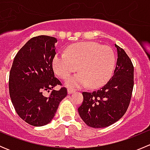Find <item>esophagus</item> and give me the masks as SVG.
Listing matches in <instances>:
<instances>
[{
	"mask_svg": "<svg viewBox=\"0 0 150 150\" xmlns=\"http://www.w3.org/2000/svg\"><path fill=\"white\" fill-rule=\"evenodd\" d=\"M67 92H68V93H74V92H75V89H72V88H68Z\"/></svg>",
	"mask_w": 150,
	"mask_h": 150,
	"instance_id": "obj_1",
	"label": "esophagus"
}]
</instances>
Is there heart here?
<instances>
[{"mask_svg": "<svg viewBox=\"0 0 150 150\" xmlns=\"http://www.w3.org/2000/svg\"><path fill=\"white\" fill-rule=\"evenodd\" d=\"M65 52L54 57L53 67L56 73L65 79L77 70L78 66L81 71L67 79V86L79 88L88 84L90 87H99L112 75L116 58L110 47L82 42L67 47Z\"/></svg>", "mask_w": 150, "mask_h": 150, "instance_id": "heart-1", "label": "heart"}]
</instances>
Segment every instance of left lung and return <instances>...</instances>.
Segmentation results:
<instances>
[{
	"instance_id": "obj_1",
	"label": "left lung",
	"mask_w": 150,
	"mask_h": 150,
	"mask_svg": "<svg viewBox=\"0 0 150 150\" xmlns=\"http://www.w3.org/2000/svg\"><path fill=\"white\" fill-rule=\"evenodd\" d=\"M114 75L103 87L83 92V101L78 112L85 123L92 128H104L120 120L126 112L134 88V65L120 46Z\"/></svg>"
}]
</instances>
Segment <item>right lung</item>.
Returning a JSON list of instances; mask_svg holds the SVG:
<instances>
[{
    "instance_id": "add662e5",
    "label": "right lung",
    "mask_w": 150,
    "mask_h": 150,
    "mask_svg": "<svg viewBox=\"0 0 150 150\" xmlns=\"http://www.w3.org/2000/svg\"><path fill=\"white\" fill-rule=\"evenodd\" d=\"M57 38L47 35L33 38L16 54L10 70L9 94L18 115L33 126L51 122L60 102L67 95L65 87L54 76L53 60ZM51 91L48 96L46 93Z\"/></svg>"
}]
</instances>
